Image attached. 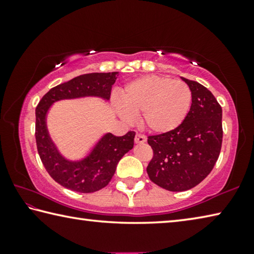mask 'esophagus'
Listing matches in <instances>:
<instances>
[{
    "instance_id": "34e87169",
    "label": "esophagus",
    "mask_w": 254,
    "mask_h": 254,
    "mask_svg": "<svg viewBox=\"0 0 254 254\" xmlns=\"http://www.w3.org/2000/svg\"><path fill=\"white\" fill-rule=\"evenodd\" d=\"M134 141H135V143H144L145 141H147V137H145V135L141 134V133H136Z\"/></svg>"
}]
</instances>
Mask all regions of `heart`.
Segmentation results:
<instances>
[{"instance_id": "1", "label": "heart", "mask_w": 254, "mask_h": 254, "mask_svg": "<svg viewBox=\"0 0 254 254\" xmlns=\"http://www.w3.org/2000/svg\"><path fill=\"white\" fill-rule=\"evenodd\" d=\"M123 105L133 114H139L142 126L154 133H166L183 123L191 105V91L182 80L168 77L145 76L126 86L121 92ZM122 118L130 114L117 104Z\"/></svg>"}]
</instances>
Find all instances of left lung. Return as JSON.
<instances>
[{"label": "left lung", "instance_id": "1", "mask_svg": "<svg viewBox=\"0 0 254 254\" xmlns=\"http://www.w3.org/2000/svg\"><path fill=\"white\" fill-rule=\"evenodd\" d=\"M182 79L191 91V106L174 130L149 135L153 156L147 167L150 180L169 191H184L207 177L220 156L222 107L207 88Z\"/></svg>", "mask_w": 254, "mask_h": 254}]
</instances>
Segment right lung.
Here are the masks:
<instances>
[{
  "instance_id": "add662e5",
  "label": "right lung",
  "mask_w": 254,
  "mask_h": 254,
  "mask_svg": "<svg viewBox=\"0 0 254 254\" xmlns=\"http://www.w3.org/2000/svg\"><path fill=\"white\" fill-rule=\"evenodd\" d=\"M118 72H93L77 76L45 94L36 109V142L42 165L55 182L77 192H95L109 185L119 161L134 144V131L117 136L109 133L83 161L71 162L60 156L46 127V114L54 102L65 98L100 96L109 100Z\"/></svg>"
}]
</instances>
